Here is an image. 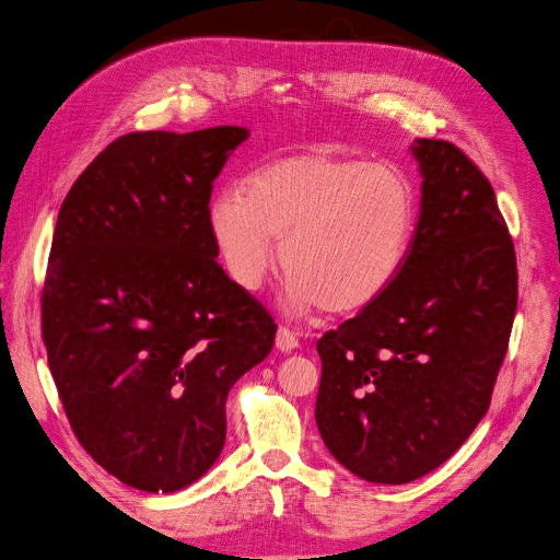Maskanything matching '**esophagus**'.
<instances>
[{
  "label": "esophagus",
  "instance_id": "esophagus-1",
  "mask_svg": "<svg viewBox=\"0 0 560 560\" xmlns=\"http://www.w3.org/2000/svg\"><path fill=\"white\" fill-rule=\"evenodd\" d=\"M275 346H277L279 352H292V350L299 348V337L292 330H288V328H279Z\"/></svg>",
  "mask_w": 560,
  "mask_h": 560
}]
</instances>
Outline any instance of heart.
<instances>
[{
  "mask_svg": "<svg viewBox=\"0 0 560 560\" xmlns=\"http://www.w3.org/2000/svg\"><path fill=\"white\" fill-rule=\"evenodd\" d=\"M208 228L225 272L257 290L275 266V238L290 272L288 305L354 314L396 281L417 228V192L389 164L335 152H299L223 186Z\"/></svg>",
  "mask_w": 560,
  "mask_h": 560,
  "instance_id": "heart-1",
  "label": "heart"
}]
</instances>
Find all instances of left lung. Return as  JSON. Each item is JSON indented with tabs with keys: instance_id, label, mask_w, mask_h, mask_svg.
Masks as SVG:
<instances>
[{
	"instance_id": "1",
	"label": "left lung",
	"mask_w": 560,
	"mask_h": 560,
	"mask_svg": "<svg viewBox=\"0 0 560 560\" xmlns=\"http://www.w3.org/2000/svg\"><path fill=\"white\" fill-rule=\"evenodd\" d=\"M410 150L423 182L406 266L316 343V428L346 469L383 486L436 469L486 417L518 301L490 182L450 141Z\"/></svg>"
}]
</instances>
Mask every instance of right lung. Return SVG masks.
I'll return each instance as SVG.
<instances>
[{
	"instance_id": "right-lung-1",
	"label": "right lung",
	"mask_w": 560,
	"mask_h": 560,
	"mask_svg": "<svg viewBox=\"0 0 560 560\" xmlns=\"http://www.w3.org/2000/svg\"><path fill=\"white\" fill-rule=\"evenodd\" d=\"M250 135L217 126L113 141L66 195L42 294L70 428L121 483L171 494L225 443V398L275 343L272 316L217 264L212 182Z\"/></svg>"
}]
</instances>
